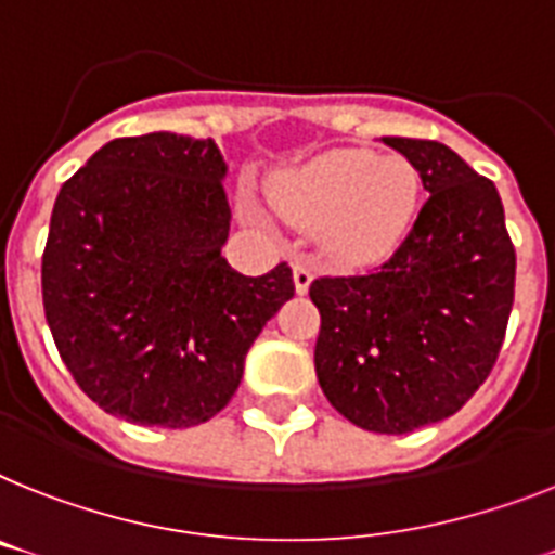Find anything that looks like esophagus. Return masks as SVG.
<instances>
[{
  "mask_svg": "<svg viewBox=\"0 0 555 555\" xmlns=\"http://www.w3.org/2000/svg\"><path fill=\"white\" fill-rule=\"evenodd\" d=\"M292 272H295L297 295H306V292H309V286H311V281H314V267H311L309 260L297 258L295 263H292Z\"/></svg>",
  "mask_w": 555,
  "mask_h": 555,
  "instance_id": "obj_1",
  "label": "esophagus"
}]
</instances>
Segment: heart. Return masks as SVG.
I'll list each match as a JSON object with an SVG mask.
<instances>
[{
  "label": "heart",
  "instance_id": "obj_1",
  "mask_svg": "<svg viewBox=\"0 0 555 555\" xmlns=\"http://www.w3.org/2000/svg\"><path fill=\"white\" fill-rule=\"evenodd\" d=\"M269 195L288 223L323 229L332 258L374 263L409 235L420 204V172L402 155L346 146L281 172ZM244 212L249 221H260L251 201H244Z\"/></svg>",
  "mask_w": 555,
  "mask_h": 555
}]
</instances>
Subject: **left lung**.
I'll return each instance as SVG.
<instances>
[{
    "mask_svg": "<svg viewBox=\"0 0 555 555\" xmlns=\"http://www.w3.org/2000/svg\"><path fill=\"white\" fill-rule=\"evenodd\" d=\"M383 144L414 164L431 198L383 267L311 283L314 371L349 423L411 434L456 414L491 374L514 306L516 251L493 181L451 146Z\"/></svg>",
    "mask_w": 555,
    "mask_h": 555,
    "instance_id": "1",
    "label": "left lung"
}]
</instances>
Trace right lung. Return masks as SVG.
Wrapping results in <instances>:
<instances>
[{"instance_id":"1","label":"right lung","mask_w":555,"mask_h":555,"mask_svg":"<svg viewBox=\"0 0 555 555\" xmlns=\"http://www.w3.org/2000/svg\"><path fill=\"white\" fill-rule=\"evenodd\" d=\"M212 139L104 144L59 190L41 255L50 334L81 391L135 425L190 428L232 400L267 320L295 295L278 263L246 278Z\"/></svg>"}]
</instances>
